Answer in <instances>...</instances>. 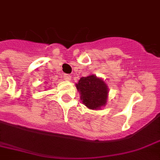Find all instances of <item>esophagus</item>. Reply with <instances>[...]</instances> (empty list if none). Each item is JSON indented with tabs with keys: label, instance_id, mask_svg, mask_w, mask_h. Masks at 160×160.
Returning <instances> with one entry per match:
<instances>
[{
	"label": "esophagus",
	"instance_id": "obj_1",
	"mask_svg": "<svg viewBox=\"0 0 160 160\" xmlns=\"http://www.w3.org/2000/svg\"><path fill=\"white\" fill-rule=\"evenodd\" d=\"M63 77H64V79L66 80H69L71 79V75L70 74H64V75H63Z\"/></svg>",
	"mask_w": 160,
	"mask_h": 160
}]
</instances>
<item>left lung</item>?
Here are the masks:
<instances>
[{"label":"left lung","mask_w":160,"mask_h":160,"mask_svg":"<svg viewBox=\"0 0 160 160\" xmlns=\"http://www.w3.org/2000/svg\"><path fill=\"white\" fill-rule=\"evenodd\" d=\"M76 87L80 93V99L87 108L98 109L106 104L108 87L103 80L95 75L80 78Z\"/></svg>","instance_id":"8db88e82"}]
</instances>
